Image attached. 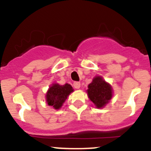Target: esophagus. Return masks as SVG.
Masks as SVG:
<instances>
[{"label": "esophagus", "instance_id": "obj_1", "mask_svg": "<svg viewBox=\"0 0 151 151\" xmlns=\"http://www.w3.org/2000/svg\"><path fill=\"white\" fill-rule=\"evenodd\" d=\"M73 85H74V88H76V89H79V88H80V86H81V83H80V82H74Z\"/></svg>", "mask_w": 151, "mask_h": 151}]
</instances>
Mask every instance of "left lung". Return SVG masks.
<instances>
[{
	"label": "left lung",
	"instance_id": "left-lung-1",
	"mask_svg": "<svg viewBox=\"0 0 151 151\" xmlns=\"http://www.w3.org/2000/svg\"><path fill=\"white\" fill-rule=\"evenodd\" d=\"M88 98L93 103L96 107L101 109L104 107L113 96V90L109 83H106L101 76H96L86 91Z\"/></svg>",
	"mask_w": 151,
	"mask_h": 151
}]
</instances>
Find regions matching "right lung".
<instances>
[{
	"label": "right lung",
	"mask_w": 151,
	"mask_h": 151,
	"mask_svg": "<svg viewBox=\"0 0 151 151\" xmlns=\"http://www.w3.org/2000/svg\"><path fill=\"white\" fill-rule=\"evenodd\" d=\"M73 91L74 89L71 85L68 83L63 85H59L58 83H53L50 86L46 93L45 99L47 104L49 106H52L55 109H59Z\"/></svg>",
	"instance_id": "right-lung-1"
}]
</instances>
